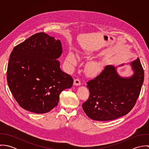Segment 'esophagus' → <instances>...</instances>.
I'll use <instances>...</instances> for the list:
<instances>
[{
  "mask_svg": "<svg viewBox=\"0 0 149 149\" xmlns=\"http://www.w3.org/2000/svg\"><path fill=\"white\" fill-rule=\"evenodd\" d=\"M73 84H74V85H77V86L79 85H79H81V81H80V80L79 79H74Z\"/></svg>",
  "mask_w": 149,
  "mask_h": 149,
  "instance_id": "34e87169",
  "label": "esophagus"
}]
</instances>
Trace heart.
Returning a JSON list of instances; mask_svg holds the SVG:
<instances>
[{
    "mask_svg": "<svg viewBox=\"0 0 149 149\" xmlns=\"http://www.w3.org/2000/svg\"><path fill=\"white\" fill-rule=\"evenodd\" d=\"M68 64L71 66H74L77 64V59L76 56L72 52H69L66 58ZM86 69L87 72L90 74H96L101 70V66L97 63L90 62L87 64Z\"/></svg>",
    "mask_w": 149,
    "mask_h": 149,
    "instance_id": "b5f03b06",
    "label": "heart"
}]
</instances>
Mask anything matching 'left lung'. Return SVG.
Masks as SVG:
<instances>
[{"mask_svg": "<svg viewBox=\"0 0 149 149\" xmlns=\"http://www.w3.org/2000/svg\"><path fill=\"white\" fill-rule=\"evenodd\" d=\"M124 65H107L100 74L86 83L90 95L82 107L91 119H116L127 114L135 104L143 83L144 71L138 58L130 63L133 74L123 77L116 69Z\"/></svg>", "mask_w": 149, "mask_h": 149, "instance_id": "left-lung-1", "label": "left lung"}]
</instances>
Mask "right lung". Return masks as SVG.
I'll return each mask as SVG.
<instances>
[{
  "label": "right lung",
  "mask_w": 149,
  "mask_h": 149,
  "mask_svg": "<svg viewBox=\"0 0 149 149\" xmlns=\"http://www.w3.org/2000/svg\"><path fill=\"white\" fill-rule=\"evenodd\" d=\"M61 42L44 33L16 46L7 72L8 87L23 109L45 113L57 106L60 93L72 86V77L60 68Z\"/></svg>",
  "instance_id": "add662e5"
}]
</instances>
